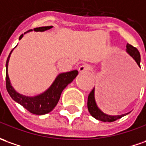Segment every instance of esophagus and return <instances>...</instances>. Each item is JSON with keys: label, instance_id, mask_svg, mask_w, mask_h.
Returning <instances> with one entry per match:
<instances>
[{"label": "esophagus", "instance_id": "34e87169", "mask_svg": "<svg viewBox=\"0 0 146 146\" xmlns=\"http://www.w3.org/2000/svg\"><path fill=\"white\" fill-rule=\"evenodd\" d=\"M90 69H91V66L89 65H87V64H85V65H81L80 67H79V72L81 73H86V72H88V71H90Z\"/></svg>", "mask_w": 146, "mask_h": 146}]
</instances>
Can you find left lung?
I'll use <instances>...</instances> for the list:
<instances>
[{
    "instance_id": "8db88e82",
    "label": "left lung",
    "mask_w": 146,
    "mask_h": 146,
    "mask_svg": "<svg viewBox=\"0 0 146 146\" xmlns=\"http://www.w3.org/2000/svg\"><path fill=\"white\" fill-rule=\"evenodd\" d=\"M126 52L133 57V59L135 60L137 62V65L141 67L140 65V62H141V55H140L139 51L133 46H132L131 44H126ZM95 89L94 88V90L90 92V95L88 97V102H87V106H88V110L90 113L94 118H96L97 120L102 121H105V122H112L114 121L117 119L122 117L124 116L127 115V113L121 115H117V116H111V115H108L105 113H103L97 106V103L95 101Z\"/></svg>"
}]
</instances>
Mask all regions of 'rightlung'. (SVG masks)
Returning <instances> with one entry per match:
<instances>
[{"label":"right lung","mask_w":146,"mask_h":146,"mask_svg":"<svg viewBox=\"0 0 146 146\" xmlns=\"http://www.w3.org/2000/svg\"><path fill=\"white\" fill-rule=\"evenodd\" d=\"M52 28V26L36 28L34 29V31L44 32L48 29H50ZM29 31H32V30L25 32L24 34H25L26 33ZM24 34H21L20 36L19 40H21L23 37ZM13 50L9 53L6 61L5 77H6V89L9 94L10 95V97L13 101L19 103L20 105H21L25 109H26L31 113L36 115H43L51 112L54 109V107L56 106L57 102L60 99V94L62 93V91L69 83H71L73 81V79L75 77H77L78 74V71L73 70V71L67 72V73H60L56 77V79L52 82L50 87L46 91H44V93L34 96V97L25 96V95L17 93L13 89V87L11 85L10 80L9 77V74H8V65H9V58H10L11 53L13 52Z\"/></svg>","instance_id":"add662e5"}]
</instances>
